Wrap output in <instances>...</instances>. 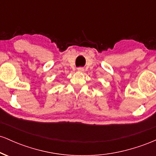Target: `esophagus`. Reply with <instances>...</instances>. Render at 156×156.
<instances>
[{"label": "esophagus", "mask_w": 156, "mask_h": 156, "mask_svg": "<svg viewBox=\"0 0 156 156\" xmlns=\"http://www.w3.org/2000/svg\"><path fill=\"white\" fill-rule=\"evenodd\" d=\"M78 70L79 71V72H83L84 69H83V67H78Z\"/></svg>", "instance_id": "34e87169"}]
</instances>
